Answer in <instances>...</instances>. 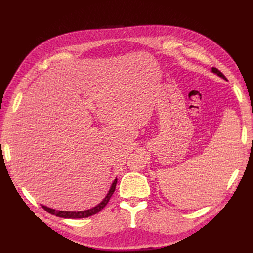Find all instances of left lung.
I'll return each instance as SVG.
<instances>
[{
  "instance_id": "obj_1",
  "label": "left lung",
  "mask_w": 253,
  "mask_h": 253,
  "mask_svg": "<svg viewBox=\"0 0 253 253\" xmlns=\"http://www.w3.org/2000/svg\"><path fill=\"white\" fill-rule=\"evenodd\" d=\"M212 72H213V73H215L216 75H218V76H219V77H221V78H224V79H226V77H225V76H224V74H223V73H221L220 71H218L216 67H212Z\"/></svg>"
}]
</instances>
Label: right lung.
<instances>
[{
  "instance_id": "1",
  "label": "right lung",
  "mask_w": 253,
  "mask_h": 253,
  "mask_svg": "<svg viewBox=\"0 0 253 253\" xmlns=\"http://www.w3.org/2000/svg\"><path fill=\"white\" fill-rule=\"evenodd\" d=\"M116 185H117V179H115L114 182L112 183V187L109 191L108 195L105 196V198L100 204H99L96 207H94L93 209H89V210H86V211H80V212H67V211H56L55 209L47 208V207H45V206H42V208L45 211H47L48 213L52 214V215H56L58 217H62V218H84V217H88V216L94 215V214H97L98 212H100L104 208V207L108 205V203L111 200L112 195L115 192V189H116Z\"/></svg>"
}]
</instances>
